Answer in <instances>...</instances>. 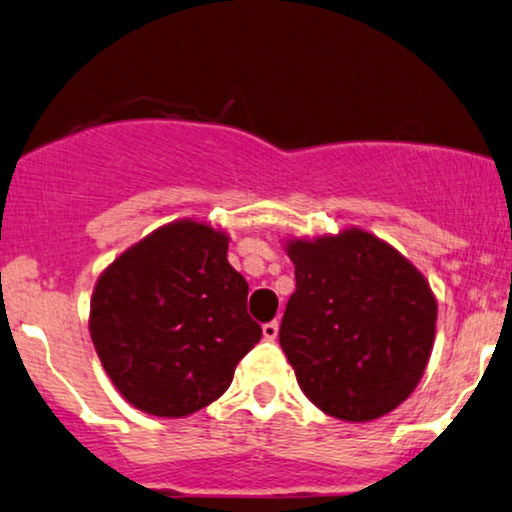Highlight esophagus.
I'll return each mask as SVG.
<instances>
[{"mask_svg": "<svg viewBox=\"0 0 512 512\" xmlns=\"http://www.w3.org/2000/svg\"><path fill=\"white\" fill-rule=\"evenodd\" d=\"M278 331H280L278 321H268V324H263V338H268V341H275V338H278Z\"/></svg>", "mask_w": 512, "mask_h": 512, "instance_id": "34e87169", "label": "esophagus"}]
</instances>
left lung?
Here are the masks:
<instances>
[{"instance_id":"1","label":"left lung","mask_w":512,"mask_h":512,"mask_svg":"<svg viewBox=\"0 0 512 512\" xmlns=\"http://www.w3.org/2000/svg\"><path fill=\"white\" fill-rule=\"evenodd\" d=\"M287 256L297 290L278 336L302 392L350 423L394 411L433 350L438 304L426 278L363 229L290 241Z\"/></svg>"}]
</instances>
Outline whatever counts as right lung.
<instances>
[{
  "instance_id": "1",
  "label": "right lung",
  "mask_w": 512,
  "mask_h": 512,
  "mask_svg": "<svg viewBox=\"0 0 512 512\" xmlns=\"http://www.w3.org/2000/svg\"><path fill=\"white\" fill-rule=\"evenodd\" d=\"M249 285L227 261V234L183 220L130 246L103 271L89 331L118 392L152 416L212 404L261 341Z\"/></svg>"
}]
</instances>
